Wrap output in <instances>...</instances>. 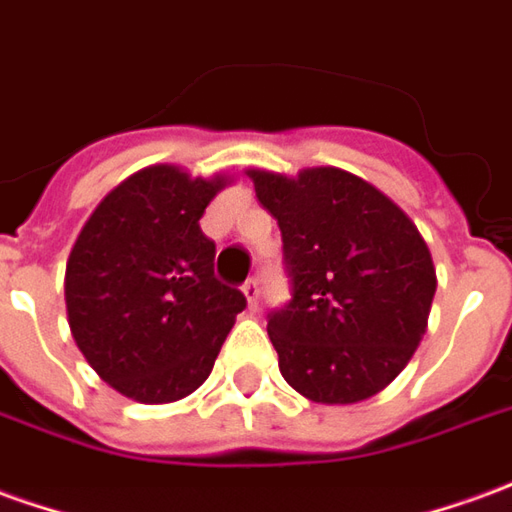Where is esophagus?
Here are the masks:
<instances>
[{
	"instance_id": "1",
	"label": "esophagus",
	"mask_w": 512,
	"mask_h": 512,
	"mask_svg": "<svg viewBox=\"0 0 512 512\" xmlns=\"http://www.w3.org/2000/svg\"><path fill=\"white\" fill-rule=\"evenodd\" d=\"M241 291H244V296H246V302H249V307L255 310V307H257V299H260V288H257V280H246V282H244V288H241Z\"/></svg>"
}]
</instances>
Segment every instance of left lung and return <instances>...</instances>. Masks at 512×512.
I'll return each mask as SVG.
<instances>
[{"mask_svg":"<svg viewBox=\"0 0 512 512\" xmlns=\"http://www.w3.org/2000/svg\"><path fill=\"white\" fill-rule=\"evenodd\" d=\"M246 174L280 224L293 285L291 302L268 316L285 382L321 405H355L388 388L427 332L438 285L418 227L343 169Z\"/></svg>","mask_w":512,"mask_h":512,"instance_id":"obj_1","label":"left lung"}]
</instances>
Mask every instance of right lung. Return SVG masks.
<instances>
[{"instance_id":"right-lung-1","label":"right lung","mask_w":512,"mask_h":512,"mask_svg":"<svg viewBox=\"0 0 512 512\" xmlns=\"http://www.w3.org/2000/svg\"><path fill=\"white\" fill-rule=\"evenodd\" d=\"M227 177L171 163L135 171L96 205L66 263V313L96 374L141 405H169L210 377L246 307L213 277L199 219Z\"/></svg>"}]
</instances>
